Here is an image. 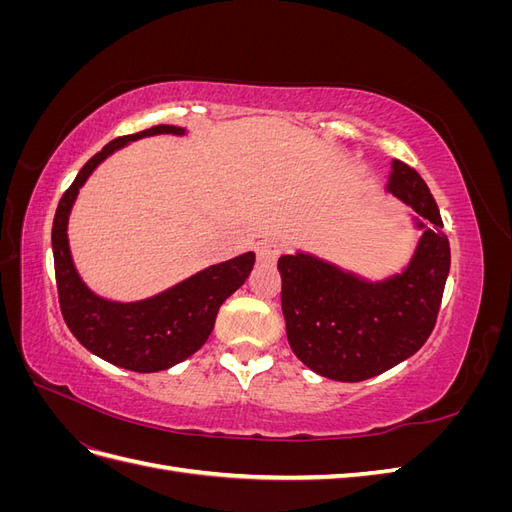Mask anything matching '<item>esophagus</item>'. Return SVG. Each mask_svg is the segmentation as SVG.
I'll use <instances>...</instances> for the list:
<instances>
[{"label":"esophagus","instance_id":"esophagus-1","mask_svg":"<svg viewBox=\"0 0 512 512\" xmlns=\"http://www.w3.org/2000/svg\"><path fill=\"white\" fill-rule=\"evenodd\" d=\"M280 254H282V247L275 241H262L256 247V256H258L260 265H273V262L280 258Z\"/></svg>","mask_w":512,"mask_h":512}]
</instances>
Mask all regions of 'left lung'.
Masks as SVG:
<instances>
[{
    "mask_svg": "<svg viewBox=\"0 0 512 512\" xmlns=\"http://www.w3.org/2000/svg\"><path fill=\"white\" fill-rule=\"evenodd\" d=\"M428 228L408 269L365 282L309 254L282 256V312L292 352L316 374L361 382L406 361L436 327L451 269V245L436 198L408 164L395 160L386 185Z\"/></svg>",
    "mask_w": 512,
    "mask_h": 512,
    "instance_id": "obj_1",
    "label": "left lung"
}]
</instances>
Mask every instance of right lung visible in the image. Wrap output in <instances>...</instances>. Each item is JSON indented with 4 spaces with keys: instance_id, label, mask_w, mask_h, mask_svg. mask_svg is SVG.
Wrapping results in <instances>:
<instances>
[{
    "instance_id": "right-lung-1",
    "label": "right lung",
    "mask_w": 512,
    "mask_h": 512,
    "mask_svg": "<svg viewBox=\"0 0 512 512\" xmlns=\"http://www.w3.org/2000/svg\"><path fill=\"white\" fill-rule=\"evenodd\" d=\"M177 126L119 136L104 145L61 196L53 220V260L61 316L79 342L100 359L117 367L151 374L173 367L207 342L222 303L235 292L254 267V252L241 254L200 271L156 297L136 303H115L91 292L74 269L68 245V215L81 185L94 168L130 141L153 134H183Z\"/></svg>"
}]
</instances>
